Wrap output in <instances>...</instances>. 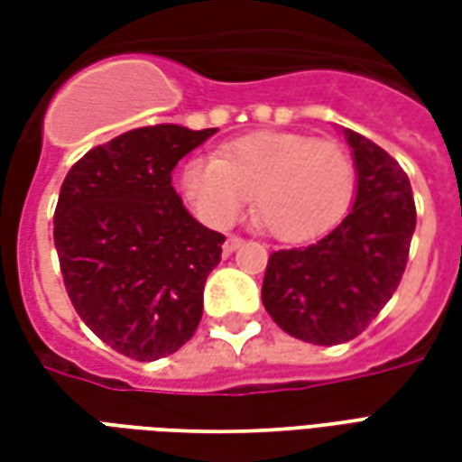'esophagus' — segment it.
Masks as SVG:
<instances>
[{
    "label": "esophagus",
    "instance_id": "34e87169",
    "mask_svg": "<svg viewBox=\"0 0 462 462\" xmlns=\"http://www.w3.org/2000/svg\"><path fill=\"white\" fill-rule=\"evenodd\" d=\"M242 237H237V235H227V240H225V245H222V252L225 254H232V252L237 250V247H242Z\"/></svg>",
    "mask_w": 462,
    "mask_h": 462
}]
</instances>
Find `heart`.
<instances>
[{
    "label": "heart",
    "mask_w": 462,
    "mask_h": 462,
    "mask_svg": "<svg viewBox=\"0 0 462 462\" xmlns=\"http://www.w3.org/2000/svg\"><path fill=\"white\" fill-rule=\"evenodd\" d=\"M356 188L351 152L304 133H254L222 155H195L182 192L210 227L237 220L254 195V217L282 242H310L346 215Z\"/></svg>",
    "instance_id": "heart-1"
}]
</instances>
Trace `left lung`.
I'll return each instance as SVG.
<instances>
[{
  "label": "left lung",
  "mask_w": 462,
  "mask_h": 462,
  "mask_svg": "<svg viewBox=\"0 0 462 462\" xmlns=\"http://www.w3.org/2000/svg\"><path fill=\"white\" fill-rule=\"evenodd\" d=\"M356 165V200L339 227L310 247L270 254L262 301L290 337L334 346L358 337L406 272L416 202L403 168L344 128Z\"/></svg>",
  "instance_id": "obj_1"
}]
</instances>
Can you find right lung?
I'll return each instance as SVG.
<instances>
[{
  "label": "right lung",
  "mask_w": 462,
  "mask_h": 462,
  "mask_svg": "<svg viewBox=\"0 0 462 462\" xmlns=\"http://www.w3.org/2000/svg\"><path fill=\"white\" fill-rule=\"evenodd\" d=\"M215 131L135 128L91 148L61 185L54 245L69 300L123 356H171L200 324L225 235L185 210L172 168Z\"/></svg>",
  "instance_id": "1"
}]
</instances>
